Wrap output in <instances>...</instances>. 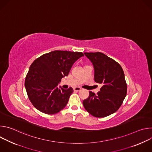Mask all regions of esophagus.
<instances>
[{"mask_svg":"<svg viewBox=\"0 0 152 152\" xmlns=\"http://www.w3.org/2000/svg\"><path fill=\"white\" fill-rule=\"evenodd\" d=\"M73 90H74L75 91H79L81 90V88H79V87H75V88H73Z\"/></svg>","mask_w":152,"mask_h":152,"instance_id":"1","label":"esophagus"}]
</instances>
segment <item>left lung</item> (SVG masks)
Wrapping results in <instances>:
<instances>
[{
    "instance_id": "left-lung-1",
    "label": "left lung",
    "mask_w": 152,
    "mask_h": 152,
    "mask_svg": "<svg viewBox=\"0 0 152 152\" xmlns=\"http://www.w3.org/2000/svg\"><path fill=\"white\" fill-rule=\"evenodd\" d=\"M93 63L94 80L102 83L96 95L89 91V97L83 101L85 109L95 117L102 118L116 112L127 94V83L120 65L101 52H85Z\"/></svg>"
}]
</instances>
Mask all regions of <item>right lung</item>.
Returning a JSON list of instances; mask_svg holds the SVG:
<instances>
[{"mask_svg":"<svg viewBox=\"0 0 152 152\" xmlns=\"http://www.w3.org/2000/svg\"><path fill=\"white\" fill-rule=\"evenodd\" d=\"M83 55L80 52L54 50L32 63L25 85L28 98L37 110L55 114L64 109L73 90L59 89L58 85L62 77L68 76L75 62Z\"/></svg>","mask_w":152,"mask_h":152,"instance_id":"right-lung-1","label":"right lung"}]
</instances>
